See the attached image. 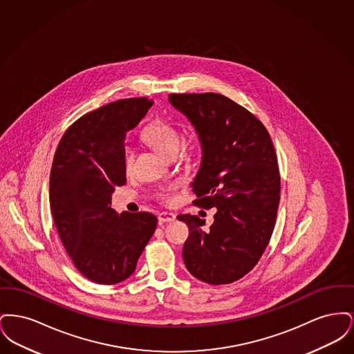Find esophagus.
Instances as JSON below:
<instances>
[{
  "label": "esophagus",
  "mask_w": 354,
  "mask_h": 354,
  "mask_svg": "<svg viewBox=\"0 0 354 354\" xmlns=\"http://www.w3.org/2000/svg\"><path fill=\"white\" fill-rule=\"evenodd\" d=\"M175 219H176V215L172 214V212H162V214H159V216H158V220H159L160 224L171 223V221H174Z\"/></svg>",
  "instance_id": "1"
}]
</instances>
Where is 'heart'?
Here are the masks:
<instances>
[{"label": "heart", "instance_id": "obj_1", "mask_svg": "<svg viewBox=\"0 0 354 354\" xmlns=\"http://www.w3.org/2000/svg\"><path fill=\"white\" fill-rule=\"evenodd\" d=\"M142 139L151 146L155 151L169 156L174 152H178L179 146H180V134L178 129L171 124L165 119H156L151 122L142 133ZM188 149L191 152H196L201 149V143L198 139H194L189 142ZM135 152L131 147H126L123 150V167L127 174H130L134 167ZM172 189L169 188L160 194V199L165 203L174 202V195Z\"/></svg>", "mask_w": 354, "mask_h": 354}]
</instances>
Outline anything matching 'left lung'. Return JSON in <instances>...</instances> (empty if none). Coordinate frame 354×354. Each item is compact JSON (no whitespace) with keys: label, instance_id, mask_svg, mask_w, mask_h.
Returning <instances> with one entry per match:
<instances>
[{"label":"left lung","instance_id":"left-lung-1","mask_svg":"<svg viewBox=\"0 0 354 354\" xmlns=\"http://www.w3.org/2000/svg\"><path fill=\"white\" fill-rule=\"evenodd\" d=\"M171 104L195 127L202 163L194 204L216 208L214 224L179 215L189 235L183 247L188 272L207 284H231L266 251L280 202L277 156L264 124L243 106L216 93L169 94Z\"/></svg>","mask_w":354,"mask_h":354}]
</instances>
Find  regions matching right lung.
Segmentation results:
<instances>
[{"instance_id": "1", "label": "right lung", "mask_w": 354, "mask_h": 354, "mask_svg": "<svg viewBox=\"0 0 354 354\" xmlns=\"http://www.w3.org/2000/svg\"><path fill=\"white\" fill-rule=\"evenodd\" d=\"M151 106L147 98H129L84 114L53 159L49 198L58 235L75 268L98 284L130 277L156 228L150 212L118 215L110 207L115 187L126 183V133Z\"/></svg>"}]
</instances>
